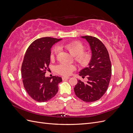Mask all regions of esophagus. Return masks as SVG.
Instances as JSON below:
<instances>
[{
    "label": "esophagus",
    "mask_w": 133,
    "mask_h": 133,
    "mask_svg": "<svg viewBox=\"0 0 133 133\" xmlns=\"http://www.w3.org/2000/svg\"><path fill=\"white\" fill-rule=\"evenodd\" d=\"M70 79L69 77H65V76H63V77H62V79L63 80H68Z\"/></svg>",
    "instance_id": "1"
}]
</instances>
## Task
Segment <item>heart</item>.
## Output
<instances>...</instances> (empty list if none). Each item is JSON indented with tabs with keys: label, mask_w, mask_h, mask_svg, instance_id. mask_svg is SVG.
Returning <instances> with one entry per match:
<instances>
[{
	"label": "heart",
	"mask_w": 133,
	"mask_h": 133,
	"mask_svg": "<svg viewBox=\"0 0 133 133\" xmlns=\"http://www.w3.org/2000/svg\"><path fill=\"white\" fill-rule=\"evenodd\" d=\"M60 48L64 49L75 57V59L79 64L83 66H85L89 64L92 58V53L89 51H85V46L83 43L79 41H73L60 45ZM59 51V48L55 46L51 50L50 58L53 60ZM75 68L74 65L66 63H62L56 68L57 73L63 76H69Z\"/></svg>",
	"instance_id": "heart-1"
}]
</instances>
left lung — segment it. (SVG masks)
<instances>
[{
    "instance_id": "1",
    "label": "left lung",
    "mask_w": 133,
    "mask_h": 133,
    "mask_svg": "<svg viewBox=\"0 0 133 133\" xmlns=\"http://www.w3.org/2000/svg\"><path fill=\"white\" fill-rule=\"evenodd\" d=\"M89 43L92 58L89 66L79 72L83 78L88 81L84 83L78 80L74 88L77 97L85 102H93L101 98L107 91L111 75V64L108 51L104 44L97 38L83 36Z\"/></svg>"
}]
</instances>
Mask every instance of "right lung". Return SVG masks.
Returning a JSON list of instances; mask_svg holds the SVG:
<instances>
[{"mask_svg":"<svg viewBox=\"0 0 133 133\" xmlns=\"http://www.w3.org/2000/svg\"><path fill=\"white\" fill-rule=\"evenodd\" d=\"M62 39L44 37L35 40L27 49L22 65L24 87L30 97L38 102H46L57 94L61 77H46L49 69L50 49Z\"/></svg>","mask_w":133,"mask_h":133,"instance_id":"add662e5","label":"right lung"}]
</instances>
